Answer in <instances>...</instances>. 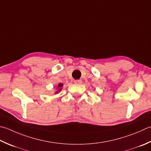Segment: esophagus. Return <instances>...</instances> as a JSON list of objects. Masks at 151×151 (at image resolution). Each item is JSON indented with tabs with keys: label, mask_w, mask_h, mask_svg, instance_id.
I'll return each mask as SVG.
<instances>
[{
	"label": "esophagus",
	"mask_w": 151,
	"mask_h": 151,
	"mask_svg": "<svg viewBox=\"0 0 151 151\" xmlns=\"http://www.w3.org/2000/svg\"><path fill=\"white\" fill-rule=\"evenodd\" d=\"M75 84H81L82 83V80H76L75 81Z\"/></svg>",
	"instance_id": "esophagus-1"
}]
</instances>
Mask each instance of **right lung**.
<instances>
[{"mask_svg":"<svg viewBox=\"0 0 151 151\" xmlns=\"http://www.w3.org/2000/svg\"><path fill=\"white\" fill-rule=\"evenodd\" d=\"M63 86V84H58V88H59L58 89V91H56V93H58L59 91H61V87Z\"/></svg>","mask_w":151,"mask_h":151,"instance_id":"add662e5","label":"right lung"}]
</instances>
